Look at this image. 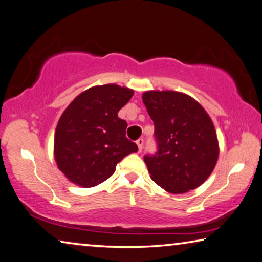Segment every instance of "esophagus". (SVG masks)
I'll return each instance as SVG.
<instances>
[{
	"label": "esophagus",
	"instance_id": "1",
	"mask_svg": "<svg viewBox=\"0 0 262 262\" xmlns=\"http://www.w3.org/2000/svg\"><path fill=\"white\" fill-rule=\"evenodd\" d=\"M136 143H137V146H138V151L142 152L143 146H144V139L143 138H139Z\"/></svg>",
	"mask_w": 262,
	"mask_h": 262
}]
</instances>
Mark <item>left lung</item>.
Segmentation results:
<instances>
[{
  "label": "left lung",
  "instance_id": "left-lung-1",
  "mask_svg": "<svg viewBox=\"0 0 262 262\" xmlns=\"http://www.w3.org/2000/svg\"><path fill=\"white\" fill-rule=\"evenodd\" d=\"M143 102L155 124L157 152L144 156L152 180L174 194L194 190L218 160V139L210 116L182 92L147 91Z\"/></svg>",
  "mask_w": 262,
  "mask_h": 262
}]
</instances>
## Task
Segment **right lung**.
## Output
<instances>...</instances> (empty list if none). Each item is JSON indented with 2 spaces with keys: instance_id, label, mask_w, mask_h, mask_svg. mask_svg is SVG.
<instances>
[{
  "instance_id": "1",
  "label": "right lung",
  "mask_w": 262,
  "mask_h": 262,
  "mask_svg": "<svg viewBox=\"0 0 262 262\" xmlns=\"http://www.w3.org/2000/svg\"><path fill=\"white\" fill-rule=\"evenodd\" d=\"M134 91L116 84L90 88L66 108L55 132V159L64 176L82 187L96 186L114 174L124 157L138 151L125 136L118 111Z\"/></svg>"
}]
</instances>
